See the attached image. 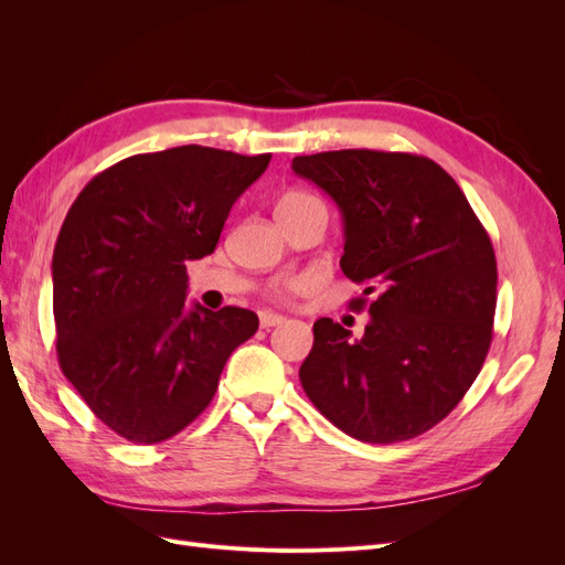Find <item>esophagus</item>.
I'll return each instance as SVG.
<instances>
[{"label": "esophagus", "instance_id": "obj_1", "mask_svg": "<svg viewBox=\"0 0 565 565\" xmlns=\"http://www.w3.org/2000/svg\"><path fill=\"white\" fill-rule=\"evenodd\" d=\"M259 322H262L264 330H268V328H278V324H285L287 318H285V316H278V313L262 311V313H259Z\"/></svg>", "mask_w": 565, "mask_h": 565}]
</instances>
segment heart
Segmentation results:
<instances>
[{"instance_id":"heart-1","label":"heart","mask_w":565,"mask_h":565,"mask_svg":"<svg viewBox=\"0 0 565 565\" xmlns=\"http://www.w3.org/2000/svg\"><path fill=\"white\" fill-rule=\"evenodd\" d=\"M309 204H320L311 193L306 191H287L280 200H278V207H276V214H282V212H295V210H301V207H309ZM303 287V280H285L280 285L273 287V297L276 299H287V295H292L295 289Z\"/></svg>"}]
</instances>
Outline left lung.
I'll use <instances>...</instances> for the list:
<instances>
[{
  "mask_svg": "<svg viewBox=\"0 0 565 565\" xmlns=\"http://www.w3.org/2000/svg\"><path fill=\"white\" fill-rule=\"evenodd\" d=\"M292 169L341 210L339 264L365 285L349 306L370 313L361 339L316 320L299 370L306 396L363 443L429 431L465 398L490 349L498 262L488 231L446 169L413 152L330 150L299 156Z\"/></svg>",
  "mask_w": 565,
  "mask_h": 565,
  "instance_id": "1",
  "label": "left lung"
}]
</instances>
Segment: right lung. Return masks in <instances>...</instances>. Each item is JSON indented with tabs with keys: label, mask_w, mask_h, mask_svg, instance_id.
I'll use <instances>...</instances> for the list:
<instances>
[{
	"label": "right lung",
	"mask_w": 565,
	"mask_h": 565,
	"mask_svg": "<svg viewBox=\"0 0 565 565\" xmlns=\"http://www.w3.org/2000/svg\"><path fill=\"white\" fill-rule=\"evenodd\" d=\"M270 162L207 146L141 152L96 174L67 212L54 273L63 374L108 429L152 446L207 407L247 309H185V262L216 249L233 202Z\"/></svg>",
	"instance_id": "1"
}]
</instances>
